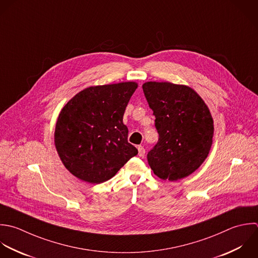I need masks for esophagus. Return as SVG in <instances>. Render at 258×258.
Returning a JSON list of instances; mask_svg holds the SVG:
<instances>
[{
  "instance_id": "esophagus-1",
  "label": "esophagus",
  "mask_w": 258,
  "mask_h": 258,
  "mask_svg": "<svg viewBox=\"0 0 258 258\" xmlns=\"http://www.w3.org/2000/svg\"><path fill=\"white\" fill-rule=\"evenodd\" d=\"M138 151H139V156H140V157H144V156H145L146 150L144 149L143 146H139V147H138Z\"/></svg>"
}]
</instances>
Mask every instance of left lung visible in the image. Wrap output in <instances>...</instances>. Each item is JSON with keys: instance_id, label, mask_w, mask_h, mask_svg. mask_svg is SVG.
Here are the masks:
<instances>
[{"instance_id": "obj_1", "label": "left lung", "mask_w": 258, "mask_h": 258, "mask_svg": "<svg viewBox=\"0 0 258 258\" xmlns=\"http://www.w3.org/2000/svg\"><path fill=\"white\" fill-rule=\"evenodd\" d=\"M154 111L159 141L148 153L154 174L178 181L195 172L209 155L213 118L199 94L189 86L149 81L143 84Z\"/></svg>"}]
</instances>
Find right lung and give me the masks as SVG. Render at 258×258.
Segmentation results:
<instances>
[{
  "label": "right lung",
  "mask_w": 258,
  "mask_h": 258,
  "mask_svg": "<svg viewBox=\"0 0 258 258\" xmlns=\"http://www.w3.org/2000/svg\"><path fill=\"white\" fill-rule=\"evenodd\" d=\"M138 88L120 82L85 88L62 108L55 127L57 153L78 179L100 184L111 179L138 150L127 142L122 118Z\"/></svg>",
  "instance_id": "right-lung-1"
}]
</instances>
